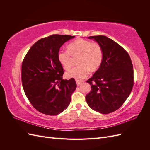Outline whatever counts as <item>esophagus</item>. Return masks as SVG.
Returning a JSON list of instances; mask_svg holds the SVG:
<instances>
[{
	"label": "esophagus",
	"instance_id": "esophagus-1",
	"mask_svg": "<svg viewBox=\"0 0 150 150\" xmlns=\"http://www.w3.org/2000/svg\"><path fill=\"white\" fill-rule=\"evenodd\" d=\"M76 84H77V86H79L81 84L83 83V81H80V80L76 79Z\"/></svg>",
	"mask_w": 150,
	"mask_h": 150
}]
</instances>
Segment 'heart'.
I'll return each instance as SVG.
<instances>
[{"instance_id":"heart-1","label":"heart","mask_w":150,"mask_h":150,"mask_svg":"<svg viewBox=\"0 0 150 150\" xmlns=\"http://www.w3.org/2000/svg\"><path fill=\"white\" fill-rule=\"evenodd\" d=\"M67 51H59L57 53V60L66 71L71 67L72 59L77 57L79 66L67 72V78L83 79L87 76L89 70L95 71L101 66L103 59V50L99 44L92 43L89 40L78 38L67 46Z\"/></svg>"}]
</instances>
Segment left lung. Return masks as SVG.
<instances>
[{
    "label": "left lung",
    "mask_w": 150,
    "mask_h": 150,
    "mask_svg": "<svg viewBox=\"0 0 150 150\" xmlns=\"http://www.w3.org/2000/svg\"><path fill=\"white\" fill-rule=\"evenodd\" d=\"M101 46V66L86 82L91 90L86 101L92 110L108 114L119 109L128 98L134 84L133 67L128 53L104 35L88 37Z\"/></svg>",
    "instance_id": "left-lung-1"
}]
</instances>
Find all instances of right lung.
Segmentation results:
<instances>
[{
  "label": "right lung",
  "instance_id": "1",
  "mask_svg": "<svg viewBox=\"0 0 150 150\" xmlns=\"http://www.w3.org/2000/svg\"><path fill=\"white\" fill-rule=\"evenodd\" d=\"M74 36L54 34L40 39L29 50L22 64L25 94L33 107L44 115L60 114L69 105L76 88L73 78L64 80L57 60L60 47Z\"/></svg>",
  "mask_w": 150,
  "mask_h": 150
}]
</instances>
